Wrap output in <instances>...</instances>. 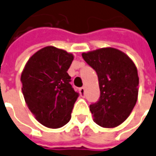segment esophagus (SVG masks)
<instances>
[{"mask_svg": "<svg viewBox=\"0 0 156 156\" xmlns=\"http://www.w3.org/2000/svg\"><path fill=\"white\" fill-rule=\"evenodd\" d=\"M80 95H81V97H85V87H80Z\"/></svg>", "mask_w": 156, "mask_h": 156, "instance_id": "34e87169", "label": "esophagus"}]
</instances>
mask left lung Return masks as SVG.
<instances>
[{"mask_svg":"<svg viewBox=\"0 0 156 156\" xmlns=\"http://www.w3.org/2000/svg\"><path fill=\"white\" fill-rule=\"evenodd\" d=\"M82 57L99 79L100 99L89 106L94 121L105 128L119 125L129 117L137 100L139 78L134 62L114 48L82 53Z\"/></svg>","mask_w":156,"mask_h":156,"instance_id":"left-lung-1","label":"left lung"}]
</instances>
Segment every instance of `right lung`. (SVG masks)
<instances>
[{
	"instance_id": "add662e5",
	"label": "right lung",
	"mask_w": 156,
	"mask_h": 156,
	"mask_svg": "<svg viewBox=\"0 0 156 156\" xmlns=\"http://www.w3.org/2000/svg\"><path fill=\"white\" fill-rule=\"evenodd\" d=\"M73 59V55L63 50L44 47L28 60L22 72L26 103L36 119L48 128L65 125L79 97L67 73Z\"/></svg>"
}]
</instances>
